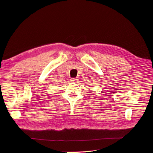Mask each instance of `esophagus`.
Listing matches in <instances>:
<instances>
[{
    "instance_id": "1",
    "label": "esophagus",
    "mask_w": 153,
    "mask_h": 153,
    "mask_svg": "<svg viewBox=\"0 0 153 153\" xmlns=\"http://www.w3.org/2000/svg\"><path fill=\"white\" fill-rule=\"evenodd\" d=\"M70 81H71V82H76V78H71Z\"/></svg>"
}]
</instances>
